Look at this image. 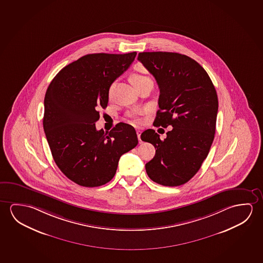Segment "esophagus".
<instances>
[{
	"mask_svg": "<svg viewBox=\"0 0 263 263\" xmlns=\"http://www.w3.org/2000/svg\"><path fill=\"white\" fill-rule=\"evenodd\" d=\"M137 134H138V141H139V143L141 144L142 140L141 138H140V136H141V131H140V130H137Z\"/></svg>",
	"mask_w": 263,
	"mask_h": 263,
	"instance_id": "34e87169",
	"label": "esophagus"
}]
</instances>
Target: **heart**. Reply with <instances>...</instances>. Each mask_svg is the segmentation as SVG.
Segmentation results:
<instances>
[{"mask_svg": "<svg viewBox=\"0 0 263 263\" xmlns=\"http://www.w3.org/2000/svg\"><path fill=\"white\" fill-rule=\"evenodd\" d=\"M130 79H131V82H132V84L134 85H138V84H140L141 82L145 81V80H147V79H149V77H146V76H143V74H140V73H134L131 77H130ZM114 85H111L109 88V93H111L112 92V89H113ZM133 122L134 123H140L141 120H140V118L139 117H137V116H133Z\"/></svg>", "mask_w": 263, "mask_h": 263, "instance_id": "heart-1", "label": "heart"}]
</instances>
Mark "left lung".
I'll return each mask as SVG.
<instances>
[{
  "label": "left lung",
  "mask_w": 263,
  "mask_h": 263,
  "mask_svg": "<svg viewBox=\"0 0 263 263\" xmlns=\"http://www.w3.org/2000/svg\"><path fill=\"white\" fill-rule=\"evenodd\" d=\"M138 59L160 90L156 124L173 127L164 140L153 129L142 133V140L156 148L146 173L163 186H180L194 177L210 152L218 108L216 89L205 69L185 54L144 52Z\"/></svg>",
  "instance_id": "left-lung-1"
}]
</instances>
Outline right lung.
I'll return each instance as SVG.
<instances>
[{
  "label": "right lung",
  "mask_w": 263,
  "mask_h": 263,
  "mask_svg": "<svg viewBox=\"0 0 263 263\" xmlns=\"http://www.w3.org/2000/svg\"><path fill=\"white\" fill-rule=\"evenodd\" d=\"M137 52L92 53L62 69L45 97L43 125L53 160L78 185H105L119 158L138 145L132 125L117 124L108 133L97 130L98 107L105 108L113 82L135 60Z\"/></svg>",
  "instance_id": "obj_1"
}]
</instances>
